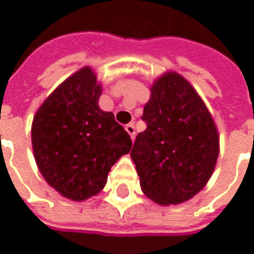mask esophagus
<instances>
[{
    "instance_id": "1",
    "label": "esophagus",
    "mask_w": 254,
    "mask_h": 254,
    "mask_svg": "<svg viewBox=\"0 0 254 254\" xmlns=\"http://www.w3.org/2000/svg\"><path fill=\"white\" fill-rule=\"evenodd\" d=\"M125 130L129 133L130 138L134 140V136H136V129H134V125H133V124H127V127H125Z\"/></svg>"
}]
</instances>
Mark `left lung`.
Masks as SVG:
<instances>
[{"label":"left lung","instance_id":"8db88e82","mask_svg":"<svg viewBox=\"0 0 254 254\" xmlns=\"http://www.w3.org/2000/svg\"><path fill=\"white\" fill-rule=\"evenodd\" d=\"M147 127L130 151L141 189L162 205L180 204L205 187L219 155L209 111L178 73H166L151 88L141 117Z\"/></svg>","mask_w":254,"mask_h":254}]
</instances>
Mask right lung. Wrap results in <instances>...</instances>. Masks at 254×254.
I'll list each match as a JSON object with an SVG mask.
<instances>
[{
  "mask_svg": "<svg viewBox=\"0 0 254 254\" xmlns=\"http://www.w3.org/2000/svg\"><path fill=\"white\" fill-rule=\"evenodd\" d=\"M100 92L95 73L83 67L54 89L32 122V148L42 176L76 201L99 193L111 166L132 148L114 114L99 109Z\"/></svg>",
  "mask_w": 254,
  "mask_h": 254,
  "instance_id": "obj_1",
  "label": "right lung"
}]
</instances>
